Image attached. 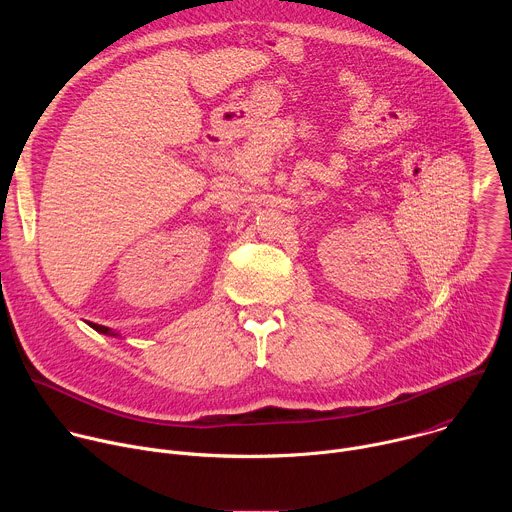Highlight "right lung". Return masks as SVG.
<instances>
[{
    "instance_id": "1",
    "label": "right lung",
    "mask_w": 512,
    "mask_h": 512,
    "mask_svg": "<svg viewBox=\"0 0 512 512\" xmlns=\"http://www.w3.org/2000/svg\"><path fill=\"white\" fill-rule=\"evenodd\" d=\"M91 328H93V330H97L99 334H105V336H113V338H121V334H119V332H115V330H111V328H107V326H101V324H91Z\"/></svg>"
}]
</instances>
